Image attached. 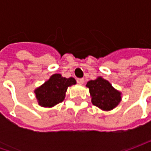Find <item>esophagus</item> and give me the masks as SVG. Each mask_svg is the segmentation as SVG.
Instances as JSON below:
<instances>
[{
    "mask_svg": "<svg viewBox=\"0 0 151 151\" xmlns=\"http://www.w3.org/2000/svg\"><path fill=\"white\" fill-rule=\"evenodd\" d=\"M76 81H77V83L80 85H82L85 82V80L83 78H78L76 79Z\"/></svg>",
    "mask_w": 151,
    "mask_h": 151,
    "instance_id": "34e87169",
    "label": "esophagus"
}]
</instances>
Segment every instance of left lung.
Listing matches in <instances>:
<instances>
[{"label":"left lung","instance_id":"8db88e82","mask_svg":"<svg viewBox=\"0 0 151 151\" xmlns=\"http://www.w3.org/2000/svg\"><path fill=\"white\" fill-rule=\"evenodd\" d=\"M86 86L90 91L92 104L102 110L113 109L121 100V93L101 77L88 81Z\"/></svg>","mask_w":151,"mask_h":151}]
</instances>
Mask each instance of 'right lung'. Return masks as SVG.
Here are the masks:
<instances>
[{
  "instance_id": "obj_1",
  "label": "right lung",
  "mask_w": 151,
  "mask_h": 151,
  "mask_svg": "<svg viewBox=\"0 0 151 151\" xmlns=\"http://www.w3.org/2000/svg\"><path fill=\"white\" fill-rule=\"evenodd\" d=\"M76 83L72 77L65 78L60 74H55L43 86L35 90L38 104L42 107H53L65 99L68 86Z\"/></svg>"
}]
</instances>
